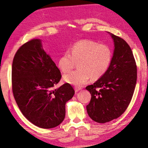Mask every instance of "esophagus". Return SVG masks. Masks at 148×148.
Returning <instances> with one entry per match:
<instances>
[{
    "mask_svg": "<svg viewBox=\"0 0 148 148\" xmlns=\"http://www.w3.org/2000/svg\"><path fill=\"white\" fill-rule=\"evenodd\" d=\"M80 90H81V88H79V87H75V92H77Z\"/></svg>",
    "mask_w": 148,
    "mask_h": 148,
    "instance_id": "34e87169",
    "label": "esophagus"
}]
</instances>
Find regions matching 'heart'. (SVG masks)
Listing matches in <instances>:
<instances>
[{
	"mask_svg": "<svg viewBox=\"0 0 148 148\" xmlns=\"http://www.w3.org/2000/svg\"><path fill=\"white\" fill-rule=\"evenodd\" d=\"M112 52L109 45L98 43L90 39H82L72 44L69 52L59 58L58 65L64 73L73 68L78 61L76 71L63 76L65 81L71 85L81 87L90 78L98 79L106 73L111 65Z\"/></svg>",
	"mask_w": 148,
	"mask_h": 148,
	"instance_id": "1",
	"label": "heart"
}]
</instances>
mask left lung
I'll return each instance as SVG.
<instances>
[{
    "mask_svg": "<svg viewBox=\"0 0 148 148\" xmlns=\"http://www.w3.org/2000/svg\"><path fill=\"white\" fill-rule=\"evenodd\" d=\"M114 50L108 70L101 78L86 89L91 94L87 106L88 116L98 123L110 122L120 116L132 99L137 78L133 52L127 42L111 34Z\"/></svg>",
    "mask_w": 148,
    "mask_h": 148,
    "instance_id": "obj_1",
    "label": "left lung"
}]
</instances>
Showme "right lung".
<instances>
[{
    "label": "right lung",
    "mask_w": 148,
    "mask_h": 148,
    "mask_svg": "<svg viewBox=\"0 0 148 148\" xmlns=\"http://www.w3.org/2000/svg\"><path fill=\"white\" fill-rule=\"evenodd\" d=\"M61 78L60 69L42 49L41 40L26 42L15 53L13 95L23 114L37 127H55L65 119V104L75 92L68 83L55 88Z\"/></svg>",
    "instance_id": "right-lung-1"
}]
</instances>
